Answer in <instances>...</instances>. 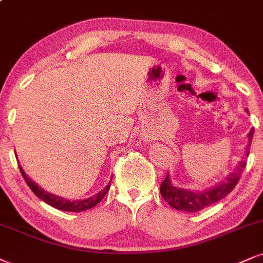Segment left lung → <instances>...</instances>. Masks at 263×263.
Instances as JSON below:
<instances>
[{
	"mask_svg": "<svg viewBox=\"0 0 263 263\" xmlns=\"http://www.w3.org/2000/svg\"><path fill=\"white\" fill-rule=\"evenodd\" d=\"M246 112H248V109H246ZM254 130L255 129L252 128L249 132V144L245 148V154L241 157V161L236 164L235 170L224 178V180L203 190H189L174 186L171 181L170 173H168L164 180L161 183V195L163 196L164 201L178 211L197 212V211L203 210L205 207L213 205V203L222 200L223 197H226L234 189L245 170L246 157L249 156V148H250L252 137H254Z\"/></svg>",
	"mask_w": 263,
	"mask_h": 263,
	"instance_id": "1",
	"label": "left lung"
}]
</instances>
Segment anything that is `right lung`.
<instances>
[{"mask_svg":"<svg viewBox=\"0 0 263 263\" xmlns=\"http://www.w3.org/2000/svg\"><path fill=\"white\" fill-rule=\"evenodd\" d=\"M19 170H21V173H22L23 178H24V180L27 181L28 186L30 187L32 193H34L35 195L39 197V199L45 201V202L48 203L50 206L54 207V209L62 210V211H69V212H82V211L92 209L93 206H96L97 203H99L100 201L105 197L106 194L108 193L109 187H111V181H109V183L107 184V185L103 187L101 191H99V193L95 194V195L87 197V199H84V200L70 201V200L64 199V197L53 195V194L48 193V191L42 189L41 186H39L34 180H31L30 178L25 174V172L23 171L21 164H19Z\"/></svg>","mask_w":263,"mask_h":263,"instance_id":"obj_1","label":"right lung"}]
</instances>
